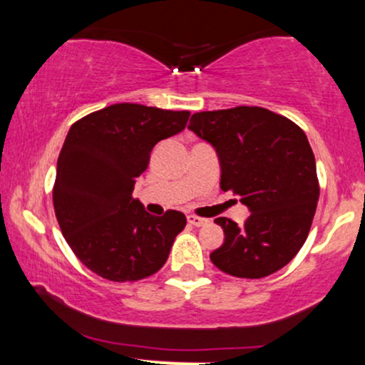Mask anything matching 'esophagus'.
<instances>
[{
  "label": "esophagus",
  "instance_id": "1",
  "mask_svg": "<svg viewBox=\"0 0 365 365\" xmlns=\"http://www.w3.org/2000/svg\"><path fill=\"white\" fill-rule=\"evenodd\" d=\"M187 220H188V223L194 225V226H206L209 223V220H206V217H199L194 215H188Z\"/></svg>",
  "mask_w": 365,
  "mask_h": 365
}]
</instances>
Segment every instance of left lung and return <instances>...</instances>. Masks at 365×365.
<instances>
[{"mask_svg": "<svg viewBox=\"0 0 365 365\" xmlns=\"http://www.w3.org/2000/svg\"><path fill=\"white\" fill-rule=\"evenodd\" d=\"M188 128L215 148L221 190H232L250 211L240 226L216 217L225 242L209 255L212 264L252 279L282 269L307 240L319 200L316 159L304 130L257 106L195 113Z\"/></svg>", "mask_w": 365, "mask_h": 365, "instance_id": "1", "label": "left lung"}]
</instances>
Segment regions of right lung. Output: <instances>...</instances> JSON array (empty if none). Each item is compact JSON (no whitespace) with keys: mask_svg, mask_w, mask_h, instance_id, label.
<instances>
[{"mask_svg":"<svg viewBox=\"0 0 365 365\" xmlns=\"http://www.w3.org/2000/svg\"><path fill=\"white\" fill-rule=\"evenodd\" d=\"M188 116L120 103L70 127L58 158L54 212L73 254L101 278L137 282L154 274L185 228L183 212L149 215L132 192L154 145L182 132Z\"/></svg>","mask_w":365,"mask_h":365,"instance_id":"obj_1","label":"right lung"}]
</instances>
